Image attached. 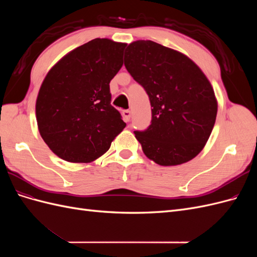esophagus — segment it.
I'll list each match as a JSON object with an SVG mask.
<instances>
[{
  "label": "esophagus",
  "mask_w": 257,
  "mask_h": 257,
  "mask_svg": "<svg viewBox=\"0 0 257 257\" xmlns=\"http://www.w3.org/2000/svg\"><path fill=\"white\" fill-rule=\"evenodd\" d=\"M123 114V119L125 122H128L130 121V118H131V111L130 110H123L122 112Z\"/></svg>",
  "instance_id": "esophagus-1"
}]
</instances>
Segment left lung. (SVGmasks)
<instances>
[{"instance_id": "1", "label": "left lung", "mask_w": 257, "mask_h": 257, "mask_svg": "<svg viewBox=\"0 0 257 257\" xmlns=\"http://www.w3.org/2000/svg\"><path fill=\"white\" fill-rule=\"evenodd\" d=\"M124 65L150 99L152 120L135 131L148 159L162 166L180 165L204 149L217 102L211 83L185 54L152 41L131 43Z\"/></svg>"}]
</instances>
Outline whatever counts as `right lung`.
I'll list each match as a JSON object with an SVG mask.
<instances>
[{
    "label": "right lung",
    "instance_id": "obj_1",
    "mask_svg": "<svg viewBox=\"0 0 257 257\" xmlns=\"http://www.w3.org/2000/svg\"><path fill=\"white\" fill-rule=\"evenodd\" d=\"M125 46L95 38L65 54L46 75L36 98L37 126L62 160L95 161L126 126L110 104L109 89Z\"/></svg>",
    "mask_w": 257,
    "mask_h": 257
}]
</instances>
